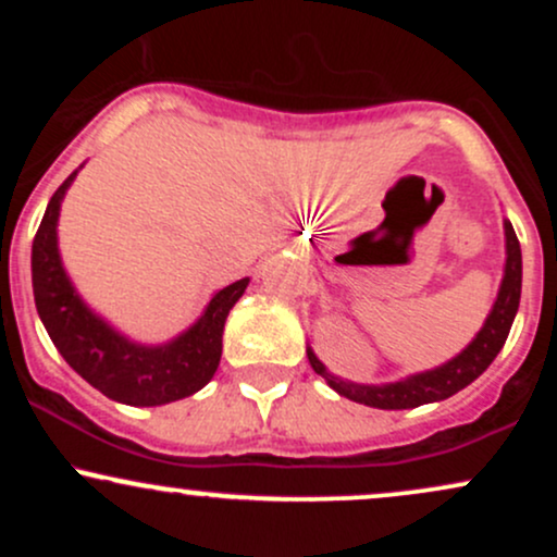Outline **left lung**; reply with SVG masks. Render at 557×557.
Returning <instances> with one entry per match:
<instances>
[{"label": "left lung", "instance_id": "obj_1", "mask_svg": "<svg viewBox=\"0 0 557 557\" xmlns=\"http://www.w3.org/2000/svg\"><path fill=\"white\" fill-rule=\"evenodd\" d=\"M505 227V270L503 283L497 290L492 311L484 319V327L476 332L456 359L445 361L443 367H434L430 372H419L411 376H403L398 382H385V385H356V382H345L341 376L330 374L327 367L317 359L311 348H306L311 369L319 376L327 380V385L343 398L363 403L372 408H385V411H400V408H417L424 403H437L456 395L458 389L476 380L484 369L495 361L500 348L508 341L510 324H513L516 311H519L521 300V246L516 238L513 225L508 220L503 222Z\"/></svg>", "mask_w": 557, "mask_h": 557}]
</instances>
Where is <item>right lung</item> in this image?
<instances>
[{
    "label": "right lung",
    "mask_w": 557,
    "mask_h": 557,
    "mask_svg": "<svg viewBox=\"0 0 557 557\" xmlns=\"http://www.w3.org/2000/svg\"><path fill=\"white\" fill-rule=\"evenodd\" d=\"M78 170L54 190L30 251L38 317L70 367L107 398L125 406H164L188 398L212 380L222 356V330L248 277L216 290L194 327L164 345H140L94 314L70 283L57 248L62 198Z\"/></svg>",
    "instance_id": "right-lung-1"
}]
</instances>
